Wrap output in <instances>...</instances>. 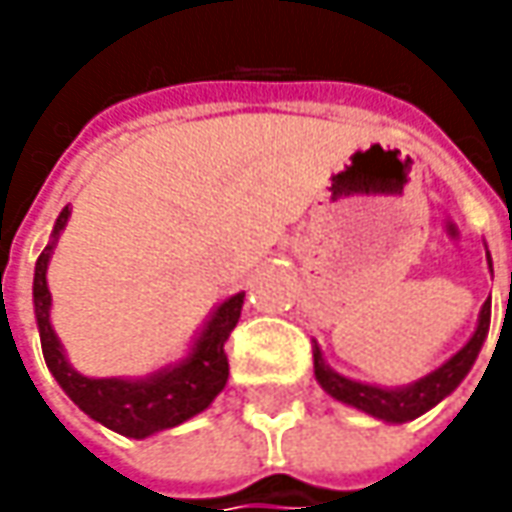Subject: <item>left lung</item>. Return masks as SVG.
I'll return each instance as SVG.
<instances>
[{"instance_id":"left-lung-1","label":"left lung","mask_w":512,"mask_h":512,"mask_svg":"<svg viewBox=\"0 0 512 512\" xmlns=\"http://www.w3.org/2000/svg\"><path fill=\"white\" fill-rule=\"evenodd\" d=\"M487 262H490V253H487ZM487 330H490V299L484 302L482 316H479V327H476L473 339L464 344L453 359H447L439 370H433L430 376L407 384V387H399V390H382V387H373V384L344 379V376L333 373L327 367L322 353H319V347H313V367H316L319 384L325 387L333 399L350 404V407H359V410L376 416V419H384V422H410V419L427 413L433 404H439L447 393H453L459 387V382L470 373V367H473L479 350H482L484 339H487Z\"/></svg>"}]
</instances>
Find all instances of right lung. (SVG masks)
<instances>
[{"instance_id": "obj_1", "label": "right lung", "mask_w": 512, "mask_h": 512, "mask_svg": "<svg viewBox=\"0 0 512 512\" xmlns=\"http://www.w3.org/2000/svg\"><path fill=\"white\" fill-rule=\"evenodd\" d=\"M70 210L65 207L53 225V242H50L39 259L33 273V307H36V325L42 339V353L50 373L73 402L79 404L90 419L102 422L110 430L145 439L156 430L176 427L190 416L202 413L213 402L227 382V353L225 342L230 330L236 327L245 305V293L230 296L225 305L213 313V319L202 330L199 342L185 362L153 373L145 382H128V379H88L76 373L62 353V344L50 327V290H48V259L56 245V236L68 222Z\"/></svg>"}]
</instances>
